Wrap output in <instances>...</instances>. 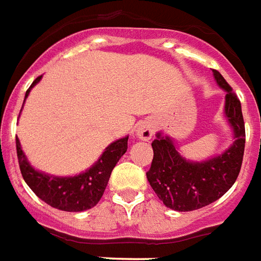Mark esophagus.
Instances as JSON below:
<instances>
[{
	"instance_id": "1",
	"label": "esophagus",
	"mask_w": 261,
	"mask_h": 261,
	"mask_svg": "<svg viewBox=\"0 0 261 261\" xmlns=\"http://www.w3.org/2000/svg\"><path fill=\"white\" fill-rule=\"evenodd\" d=\"M153 131H154V128H153L152 122L146 120V122L141 123L138 126V128H137V137H138L139 139L149 141V139L152 138Z\"/></svg>"
}]
</instances>
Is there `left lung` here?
<instances>
[{
	"label": "left lung",
	"instance_id": "1",
	"mask_svg": "<svg viewBox=\"0 0 261 261\" xmlns=\"http://www.w3.org/2000/svg\"><path fill=\"white\" fill-rule=\"evenodd\" d=\"M219 86L226 90L224 113L234 131V144L222 154L202 163L185 160L168 137L159 133L152 142L153 160L146 172L149 184L171 210L179 212L210 205L231 188L240 175L245 150V123L241 102L219 71L214 69Z\"/></svg>",
	"mask_w": 261,
	"mask_h": 261
}]
</instances>
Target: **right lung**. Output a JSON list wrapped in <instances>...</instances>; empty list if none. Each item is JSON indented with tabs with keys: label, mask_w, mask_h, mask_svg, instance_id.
I'll use <instances>...</instances> for the list:
<instances>
[{
	"label": "right lung",
	"mask_w": 261,
	"mask_h": 261,
	"mask_svg": "<svg viewBox=\"0 0 261 261\" xmlns=\"http://www.w3.org/2000/svg\"><path fill=\"white\" fill-rule=\"evenodd\" d=\"M41 77L42 75L34 81L29 90L25 91V97L29 95L33 86L39 82ZM127 141L128 137L115 141L105 149L102 156L99 157L98 162L90 170L73 178H57L34 170L20 148L17 137H16V152H17L21 176L30 189L42 201L60 211L81 212V211L90 210L98 204L108 185L111 172L119 162V159L127 152Z\"/></svg>",
	"instance_id": "add662e5"
}]
</instances>
